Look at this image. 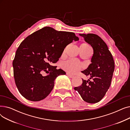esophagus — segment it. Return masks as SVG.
<instances>
[{
  "label": "esophagus",
  "instance_id": "obj_1",
  "mask_svg": "<svg viewBox=\"0 0 130 130\" xmlns=\"http://www.w3.org/2000/svg\"><path fill=\"white\" fill-rule=\"evenodd\" d=\"M66 75H67L68 76H69L70 78H73V77H74V76L73 75H71V74H70V73H66Z\"/></svg>",
  "mask_w": 130,
  "mask_h": 130
}]
</instances>
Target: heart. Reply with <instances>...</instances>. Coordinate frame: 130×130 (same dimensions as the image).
Returning <instances> with one entry per match:
<instances>
[{
	"label": "heart",
	"instance_id": "b5f03b06",
	"mask_svg": "<svg viewBox=\"0 0 130 130\" xmlns=\"http://www.w3.org/2000/svg\"><path fill=\"white\" fill-rule=\"evenodd\" d=\"M80 47L84 49L91 48L90 46L86 43L82 44ZM62 68L67 72L74 73L80 70V64L76 60L71 59L64 61L62 64Z\"/></svg>",
	"mask_w": 130,
	"mask_h": 130
}]
</instances>
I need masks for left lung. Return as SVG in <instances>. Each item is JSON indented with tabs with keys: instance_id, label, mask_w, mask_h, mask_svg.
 <instances>
[{
	"instance_id": "obj_1",
	"label": "left lung",
	"mask_w": 130,
	"mask_h": 130,
	"mask_svg": "<svg viewBox=\"0 0 130 130\" xmlns=\"http://www.w3.org/2000/svg\"><path fill=\"white\" fill-rule=\"evenodd\" d=\"M93 49L91 64L87 69L82 71L90 79H82L79 86L74 87L86 102L95 103L100 102L110 87L114 71V61L112 55L106 43L96 34H79ZM92 79L90 80V79Z\"/></svg>"
}]
</instances>
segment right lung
Returning a JSON list of instances; mask_svg holds the SVG:
<instances>
[{"instance_id": "add662e5", "label": "right lung", "mask_w": 130, "mask_h": 130, "mask_svg": "<svg viewBox=\"0 0 130 130\" xmlns=\"http://www.w3.org/2000/svg\"><path fill=\"white\" fill-rule=\"evenodd\" d=\"M78 40L74 32L45 27L23 41L12 62L15 83L23 96L29 101H39L50 94L55 79L66 74L52 64L59 60L67 45ZM43 71L48 75L43 77Z\"/></svg>"}]
</instances>
